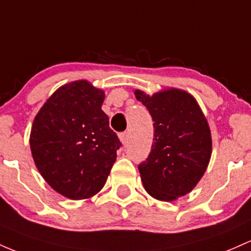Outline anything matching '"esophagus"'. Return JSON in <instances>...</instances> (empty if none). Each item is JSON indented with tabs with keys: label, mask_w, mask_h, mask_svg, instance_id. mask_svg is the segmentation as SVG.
Masks as SVG:
<instances>
[{
	"label": "esophagus",
	"mask_w": 251,
	"mask_h": 251,
	"mask_svg": "<svg viewBox=\"0 0 251 251\" xmlns=\"http://www.w3.org/2000/svg\"><path fill=\"white\" fill-rule=\"evenodd\" d=\"M128 137H129V133H128V131H123V133L120 134V140L122 141L123 145H126V141H128Z\"/></svg>",
	"instance_id": "1"
}]
</instances>
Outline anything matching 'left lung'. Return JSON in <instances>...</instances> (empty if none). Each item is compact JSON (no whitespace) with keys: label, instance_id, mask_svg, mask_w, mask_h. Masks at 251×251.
Returning a JSON list of instances; mask_svg holds the SVG:
<instances>
[{"label":"left lung","instance_id":"left-lung-1","mask_svg":"<svg viewBox=\"0 0 251 251\" xmlns=\"http://www.w3.org/2000/svg\"><path fill=\"white\" fill-rule=\"evenodd\" d=\"M153 118L151 151L139 171L146 191L171 201L187 194L201 180L211 157L207 121L191 95L171 89L153 96L135 91Z\"/></svg>","mask_w":251,"mask_h":251}]
</instances>
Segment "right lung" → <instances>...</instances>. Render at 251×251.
Returning a JSON list of instances; mask_svg holds the SVG:
<instances>
[{
	"instance_id": "right-lung-1",
	"label": "right lung",
	"mask_w": 251,
	"mask_h": 251,
	"mask_svg": "<svg viewBox=\"0 0 251 251\" xmlns=\"http://www.w3.org/2000/svg\"><path fill=\"white\" fill-rule=\"evenodd\" d=\"M104 92L85 80L54 92L35 116L30 151L39 172L73 201L100 192L122 143L102 110Z\"/></svg>"
}]
</instances>
